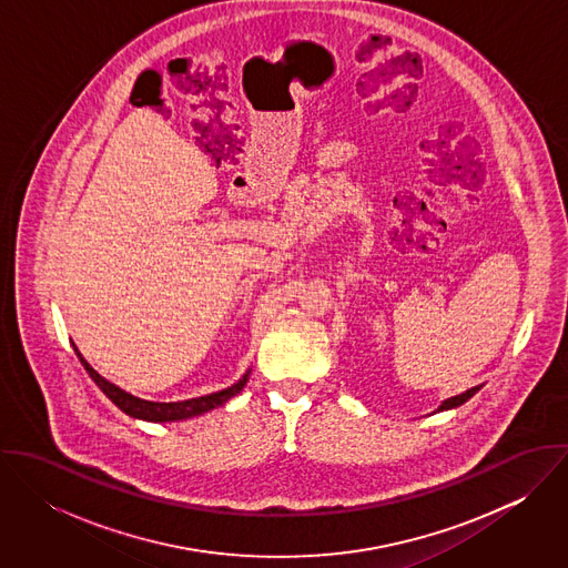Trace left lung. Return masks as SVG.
Segmentation results:
<instances>
[{"label": "left lung", "instance_id": "8db88e82", "mask_svg": "<svg viewBox=\"0 0 568 568\" xmlns=\"http://www.w3.org/2000/svg\"><path fill=\"white\" fill-rule=\"evenodd\" d=\"M479 392V387H473V389H468L466 394H459V396H453V398H448V400H444L442 406L437 408V410H448V408H457V406L464 405V403H468L475 394Z\"/></svg>", "mask_w": 568, "mask_h": 568}]
</instances>
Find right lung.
<instances>
[{
    "mask_svg": "<svg viewBox=\"0 0 568 568\" xmlns=\"http://www.w3.org/2000/svg\"><path fill=\"white\" fill-rule=\"evenodd\" d=\"M79 358H81L82 367L87 369V374L91 376V381L102 389V394L118 406L120 410H124L126 415L131 417H138V419H146V422H176V419H187V417H196V415H203L212 408H219V406L230 403L234 396H239L248 381V372L244 374L243 378L239 383H234L232 387L223 389V392H216V394H210V396H201V398H192V400H181V403H151V400H142L138 396H131L129 392L120 389L118 385L109 383L106 378H102L84 358H82L79 347L74 345Z\"/></svg>",
    "mask_w": 568,
    "mask_h": 568,
    "instance_id": "obj_1",
    "label": "right lung"
}]
</instances>
